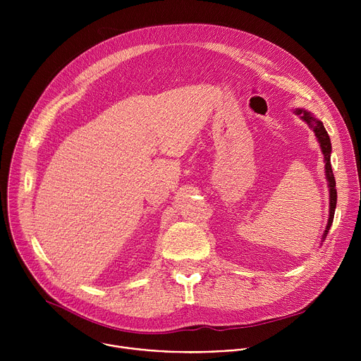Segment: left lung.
Here are the masks:
<instances>
[{"label":"left lung","instance_id":"obj_1","mask_svg":"<svg viewBox=\"0 0 361 361\" xmlns=\"http://www.w3.org/2000/svg\"><path fill=\"white\" fill-rule=\"evenodd\" d=\"M308 127H310L314 134H316V138L320 144V148H322V152L324 156V170H326V178H327V184H329V192H330V214H329V221H327V226H326V230L323 233V240L322 243L324 241L326 235L329 234V230L331 227V223H333V219H334V212H336V204H337V190H336V180H334V174H333V170H331V163H330V156H331V141H330V137L323 126V123L316 118L310 111L307 110H302V109H297L294 111Z\"/></svg>","mask_w":361,"mask_h":361}]
</instances>
